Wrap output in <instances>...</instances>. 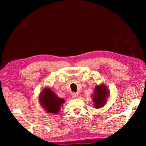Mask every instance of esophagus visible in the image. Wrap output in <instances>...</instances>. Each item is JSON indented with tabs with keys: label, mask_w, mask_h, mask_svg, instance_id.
I'll return each instance as SVG.
<instances>
[{
	"label": "esophagus",
	"mask_w": 146,
	"mask_h": 146,
	"mask_svg": "<svg viewBox=\"0 0 146 146\" xmlns=\"http://www.w3.org/2000/svg\"><path fill=\"white\" fill-rule=\"evenodd\" d=\"M72 97L73 98H77L78 97V93H72Z\"/></svg>",
	"instance_id": "esophagus-1"
}]
</instances>
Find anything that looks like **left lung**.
I'll use <instances>...</instances> for the list:
<instances>
[{"label":"left lung","instance_id":"8db88e82","mask_svg":"<svg viewBox=\"0 0 146 146\" xmlns=\"http://www.w3.org/2000/svg\"><path fill=\"white\" fill-rule=\"evenodd\" d=\"M91 96L94 103V108H101L107 102V98L110 97V90L104 84L97 85L94 90V94Z\"/></svg>","mask_w":146,"mask_h":146}]
</instances>
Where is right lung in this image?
Here are the masks:
<instances>
[{
	"label": "right lung",
	"mask_w": 146,
	"mask_h": 146,
	"mask_svg": "<svg viewBox=\"0 0 146 146\" xmlns=\"http://www.w3.org/2000/svg\"><path fill=\"white\" fill-rule=\"evenodd\" d=\"M39 102L42 107L49 113L57 114L60 112V106L65 102L63 98L57 95L48 87L44 88L39 95Z\"/></svg>",
	"instance_id": "right-lung-1"
}]
</instances>
